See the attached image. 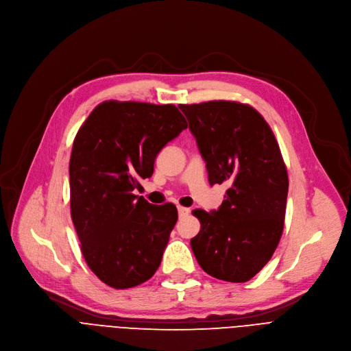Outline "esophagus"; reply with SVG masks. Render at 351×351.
<instances>
[{"mask_svg": "<svg viewBox=\"0 0 351 351\" xmlns=\"http://www.w3.org/2000/svg\"><path fill=\"white\" fill-rule=\"evenodd\" d=\"M178 213L180 217L183 216H188L191 213V210L188 207H182V206H178Z\"/></svg>", "mask_w": 351, "mask_h": 351, "instance_id": "esophagus-1", "label": "esophagus"}]
</instances>
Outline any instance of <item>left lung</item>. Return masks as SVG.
<instances>
[{"instance_id":"obj_1","label":"left lung","mask_w":351,"mask_h":351,"mask_svg":"<svg viewBox=\"0 0 351 351\" xmlns=\"http://www.w3.org/2000/svg\"><path fill=\"white\" fill-rule=\"evenodd\" d=\"M210 184L227 183L219 210H195L191 240L202 269L221 281L247 282L271 260L284 231L288 171L264 117L248 104L213 100L180 104Z\"/></svg>"}]
</instances>
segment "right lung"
<instances>
[{
	"label": "right lung",
	"instance_id": "add662e5",
	"mask_svg": "<svg viewBox=\"0 0 351 351\" xmlns=\"http://www.w3.org/2000/svg\"><path fill=\"white\" fill-rule=\"evenodd\" d=\"M184 128L173 104L108 100L75 136L70 216L88 268L114 289L144 284L160 264L176 206H154L134 191L154 173L158 152Z\"/></svg>",
	"mask_w": 351,
	"mask_h": 351
}]
</instances>
